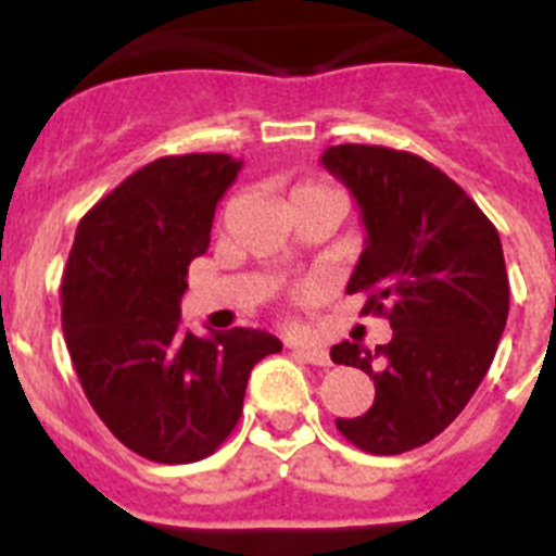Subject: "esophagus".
<instances>
[{
    "label": "esophagus",
    "mask_w": 556,
    "mask_h": 556,
    "mask_svg": "<svg viewBox=\"0 0 556 556\" xmlns=\"http://www.w3.org/2000/svg\"><path fill=\"white\" fill-rule=\"evenodd\" d=\"M292 351L301 358H306L308 365H320V367L331 365V353L320 345H292Z\"/></svg>",
    "instance_id": "34e87169"
}]
</instances>
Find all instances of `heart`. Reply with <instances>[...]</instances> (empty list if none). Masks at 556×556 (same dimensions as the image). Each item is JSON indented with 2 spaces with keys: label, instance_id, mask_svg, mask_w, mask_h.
<instances>
[{
  "label": "heart",
  "instance_id": "obj_1",
  "mask_svg": "<svg viewBox=\"0 0 556 556\" xmlns=\"http://www.w3.org/2000/svg\"><path fill=\"white\" fill-rule=\"evenodd\" d=\"M303 198H333V200H342V194H339L333 186H326V184H301L294 186L292 189V200H303Z\"/></svg>",
  "mask_w": 556,
  "mask_h": 556
}]
</instances>
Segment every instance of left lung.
<instances>
[{
  "instance_id": "1",
  "label": "left lung",
  "mask_w": 556,
  "mask_h": 556,
  "mask_svg": "<svg viewBox=\"0 0 556 556\" xmlns=\"http://www.w3.org/2000/svg\"><path fill=\"white\" fill-rule=\"evenodd\" d=\"M323 166L351 189L367 239L348 294L384 314L392 339L376 351L331 348L337 365L365 370L376 401L337 417L367 454H404L448 429L488 376L509 314V278L495 225L445 172L420 155L339 144Z\"/></svg>"
}]
</instances>
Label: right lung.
Masks as SVG:
<instances>
[{"mask_svg": "<svg viewBox=\"0 0 556 556\" xmlns=\"http://www.w3.org/2000/svg\"><path fill=\"white\" fill-rule=\"evenodd\" d=\"M242 161L166 155L80 219L61 283L68 356L111 434L164 465L205 459L239 424L248 378L281 342L258 328L198 337L180 323L189 264Z\"/></svg>", "mask_w": 556, "mask_h": 556, "instance_id": "obj_1", "label": "right lung"}]
</instances>
